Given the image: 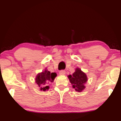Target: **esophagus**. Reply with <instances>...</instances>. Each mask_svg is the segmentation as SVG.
<instances>
[{
	"label": "esophagus",
	"mask_w": 121,
	"mask_h": 121,
	"mask_svg": "<svg viewBox=\"0 0 121 121\" xmlns=\"http://www.w3.org/2000/svg\"><path fill=\"white\" fill-rule=\"evenodd\" d=\"M65 71L64 70H61L60 71V72H59V74L61 75H65Z\"/></svg>",
	"instance_id": "1"
}]
</instances>
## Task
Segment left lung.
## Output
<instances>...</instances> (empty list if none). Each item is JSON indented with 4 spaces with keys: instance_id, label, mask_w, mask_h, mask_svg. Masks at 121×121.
Here are the masks:
<instances>
[{
    "instance_id": "1",
    "label": "left lung",
    "mask_w": 121,
    "mask_h": 121,
    "mask_svg": "<svg viewBox=\"0 0 121 121\" xmlns=\"http://www.w3.org/2000/svg\"><path fill=\"white\" fill-rule=\"evenodd\" d=\"M68 78L73 87L78 92H81L85 89L84 84L86 83L87 78L84 73H83L80 69L76 68L73 75H69Z\"/></svg>"
}]
</instances>
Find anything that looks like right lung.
Instances as JSON below:
<instances>
[{
	"instance_id": "obj_1",
	"label": "right lung",
	"mask_w": 121,
	"mask_h": 121,
	"mask_svg": "<svg viewBox=\"0 0 121 121\" xmlns=\"http://www.w3.org/2000/svg\"><path fill=\"white\" fill-rule=\"evenodd\" d=\"M56 76V73H52L48 70L38 73L36 78V83L37 84L40 90L46 91L49 89L48 84L50 82H52L55 77Z\"/></svg>"
}]
</instances>
